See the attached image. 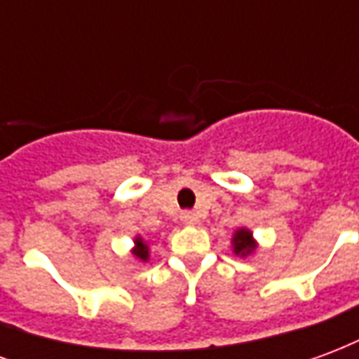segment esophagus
<instances>
[{
    "instance_id": "34e87169",
    "label": "esophagus",
    "mask_w": 359,
    "mask_h": 359,
    "mask_svg": "<svg viewBox=\"0 0 359 359\" xmlns=\"http://www.w3.org/2000/svg\"><path fill=\"white\" fill-rule=\"evenodd\" d=\"M180 221L188 226H194L198 225V215H196L194 211H184L182 215H180Z\"/></svg>"
}]
</instances>
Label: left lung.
Masks as SVG:
<instances>
[{
    "label": "left lung",
    "instance_id": "left-lung-1",
    "mask_svg": "<svg viewBox=\"0 0 359 359\" xmlns=\"http://www.w3.org/2000/svg\"><path fill=\"white\" fill-rule=\"evenodd\" d=\"M231 244H233V254L238 257L254 256L257 252V246H259L248 226L236 229L233 233V238H231Z\"/></svg>",
    "mask_w": 359,
    "mask_h": 359
}]
</instances>
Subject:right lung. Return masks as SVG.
<instances>
[{
    "mask_svg": "<svg viewBox=\"0 0 359 359\" xmlns=\"http://www.w3.org/2000/svg\"><path fill=\"white\" fill-rule=\"evenodd\" d=\"M133 242H134V246H133V250H130V254H133V256L136 257V259H138L140 264H148V262H149V244H148V241H146V238H144L142 234H136V236L133 238Z\"/></svg>",
    "mask_w": 359,
    "mask_h": 359,
    "instance_id": "1",
    "label": "right lung"
}]
</instances>
